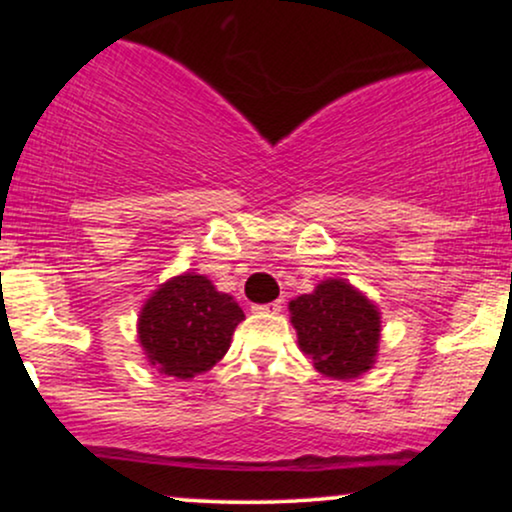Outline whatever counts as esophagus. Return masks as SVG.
<instances>
[{
    "label": "esophagus",
    "instance_id": "34e87169",
    "mask_svg": "<svg viewBox=\"0 0 512 512\" xmlns=\"http://www.w3.org/2000/svg\"><path fill=\"white\" fill-rule=\"evenodd\" d=\"M252 310L260 315H276L281 313V301H274V303H264V305H252Z\"/></svg>",
    "mask_w": 512,
    "mask_h": 512
}]
</instances>
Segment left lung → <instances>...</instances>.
I'll return each mask as SVG.
<instances>
[{
  "label": "left lung",
  "mask_w": 512,
  "mask_h": 512,
  "mask_svg": "<svg viewBox=\"0 0 512 512\" xmlns=\"http://www.w3.org/2000/svg\"><path fill=\"white\" fill-rule=\"evenodd\" d=\"M298 344L327 378L349 380L373 366L380 339L375 305L342 279L322 281L313 293L291 301Z\"/></svg>",
  "instance_id": "8db88e82"
}]
</instances>
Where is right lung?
Returning <instances> with one entry per match:
<instances>
[{"mask_svg":"<svg viewBox=\"0 0 512 512\" xmlns=\"http://www.w3.org/2000/svg\"><path fill=\"white\" fill-rule=\"evenodd\" d=\"M243 310L207 276L182 274L163 284L139 315V342L151 366L187 380L219 363Z\"/></svg>","mask_w":512,"mask_h":512,"instance_id":"add662e5","label":"right lung"}]
</instances>
